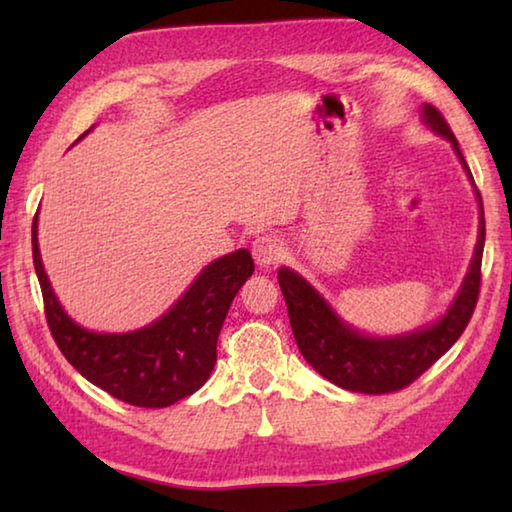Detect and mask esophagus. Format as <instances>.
Returning a JSON list of instances; mask_svg holds the SVG:
<instances>
[{"instance_id":"1","label":"esophagus","mask_w":512,"mask_h":512,"mask_svg":"<svg viewBox=\"0 0 512 512\" xmlns=\"http://www.w3.org/2000/svg\"><path fill=\"white\" fill-rule=\"evenodd\" d=\"M253 257L259 266H275L284 257V248L280 239L273 235H262L253 241Z\"/></svg>"}]
</instances>
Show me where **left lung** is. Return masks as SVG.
<instances>
[{"instance_id": "obj_1", "label": "left lung", "mask_w": 512, "mask_h": 512, "mask_svg": "<svg viewBox=\"0 0 512 512\" xmlns=\"http://www.w3.org/2000/svg\"><path fill=\"white\" fill-rule=\"evenodd\" d=\"M422 119L424 124L431 126V131H436L452 142L467 176L474 183L452 128H449L445 117L440 115V110L424 103ZM476 198H479L481 207L479 241H476L474 257L470 271L465 275L463 287L454 298L452 307L447 309V314L438 323L418 329L413 334L395 336V339H372V336L354 332L309 287L307 280H302L298 273L289 271V268H280L277 282H280L284 300H287L293 336H296L302 357L307 359L311 368L318 370L332 384L345 388V391L384 395L402 391V388L413 384L424 370H429L433 363L452 348L458 336L465 332L467 323H470L481 289L485 219L479 189H476Z\"/></svg>"}]
</instances>
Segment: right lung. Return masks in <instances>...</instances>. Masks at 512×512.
<instances>
[{"label": "right lung", "instance_id": "obj_1", "mask_svg": "<svg viewBox=\"0 0 512 512\" xmlns=\"http://www.w3.org/2000/svg\"><path fill=\"white\" fill-rule=\"evenodd\" d=\"M31 246L47 325L58 350L101 391L144 409H164L205 384L216 363L223 320L255 271L248 250H235L205 266L185 296L153 325L128 334H97L76 325L54 296L40 259L38 212Z\"/></svg>", "mask_w": 512, "mask_h": 512}]
</instances>
